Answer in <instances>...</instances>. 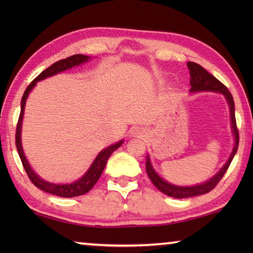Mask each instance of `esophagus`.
Wrapping results in <instances>:
<instances>
[{
    "label": "esophagus",
    "instance_id": "1",
    "mask_svg": "<svg viewBox=\"0 0 253 253\" xmlns=\"http://www.w3.org/2000/svg\"><path fill=\"white\" fill-rule=\"evenodd\" d=\"M144 132L145 131L143 130V128L134 127L130 129V136L131 137H142L144 135Z\"/></svg>",
    "mask_w": 253,
    "mask_h": 253
}]
</instances>
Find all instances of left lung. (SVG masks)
Returning <instances> with one entry per match:
<instances>
[{
	"instance_id": "obj_1",
	"label": "left lung",
	"mask_w": 253,
	"mask_h": 253,
	"mask_svg": "<svg viewBox=\"0 0 253 253\" xmlns=\"http://www.w3.org/2000/svg\"><path fill=\"white\" fill-rule=\"evenodd\" d=\"M187 68L190 70V84H191V92H200V91H212V92H220L225 97L226 101H228L229 108H230V117H231V128H232V132L234 136V147L232 149V153L229 157V160L226 161L225 164L223 165L219 172H217L213 177L208 179L207 182L196 184V185L192 186H178L174 185L172 183L166 182L164 178H162L160 175L156 173V170L154 169L151 158L147 155L146 156V172L148 177L151 178L152 183L155 185L158 190L163 193L172 196L175 199H184V198H191V196L196 195H202L205 193H209L210 191H212L214 187L217 185V183L221 181V178L223 177L226 170H228L229 166L232 162L235 153L238 151L239 146V131L237 128V122H235V114H234V101L233 97L231 95L228 88L217 80L215 77L212 76L210 72L204 69L202 66L198 65L195 62H187Z\"/></svg>"
}]
</instances>
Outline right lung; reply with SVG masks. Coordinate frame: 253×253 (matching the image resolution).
<instances>
[{"label":"right lung","instance_id":"right-lung-1","mask_svg":"<svg viewBox=\"0 0 253 253\" xmlns=\"http://www.w3.org/2000/svg\"><path fill=\"white\" fill-rule=\"evenodd\" d=\"M89 59H90V57H88V55L75 54V55H71V57H69V58L59 60V61L54 62L53 65H51L49 68H46L45 70L42 71L41 74L28 85V88L25 89V91L23 93L22 99H21V113H20L18 126H16V132H15V145H16V148H18V153H19V156L21 158V162H22L23 168L25 169V172H27V174H28L30 181H31L34 185H36L37 187H39L40 190L46 192V193H50V194H53L57 196H61V198H75V196L85 194L87 192L90 191L93 187V185L97 183L98 179H99L109 156L115 151H116L117 148L122 146V144L124 143V139L119 140V142L116 144L110 145V146L106 147L105 149H102V151L98 154L95 160H93L92 164L90 165V168L88 169L87 172H85L83 176L77 179V181H75L74 183L54 184V183H51L48 181H44L43 178L40 177L39 175H38L31 169V166H30L28 160L25 158L23 148H22V142H21V131H22V122H23L25 102H27L29 93L31 92V90L34 87H36L38 81H41L45 78H49V77H52L54 75L60 74V72H63L68 69H71V68H74L76 66L83 65V63L87 62Z\"/></svg>","mask_w":253,"mask_h":253}]
</instances>
